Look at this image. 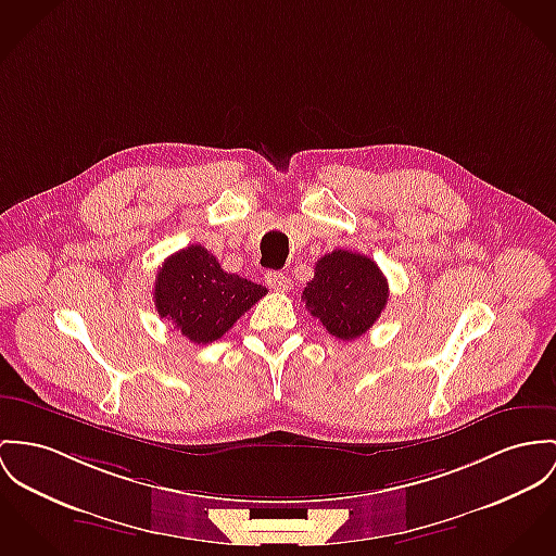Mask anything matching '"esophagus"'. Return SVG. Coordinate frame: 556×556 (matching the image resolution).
<instances>
[{"mask_svg": "<svg viewBox=\"0 0 556 556\" xmlns=\"http://www.w3.org/2000/svg\"><path fill=\"white\" fill-rule=\"evenodd\" d=\"M264 281H266V286H268L270 290H275V292H286V290L290 288V277L283 275V273H279V270L266 273Z\"/></svg>", "mask_w": 556, "mask_h": 556, "instance_id": "1", "label": "esophagus"}]
</instances>
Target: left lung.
<instances>
[{
    "mask_svg": "<svg viewBox=\"0 0 556 556\" xmlns=\"http://www.w3.org/2000/svg\"><path fill=\"white\" fill-rule=\"evenodd\" d=\"M387 299L389 286L377 262L346 250L319 257L315 277L302 292L308 313L341 341L366 334L381 317Z\"/></svg>",
    "mask_w": 556,
    "mask_h": 556,
    "instance_id": "left-lung-1",
    "label": "left lung"
}]
</instances>
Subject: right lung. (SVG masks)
I'll return each instance as SVG.
<instances>
[{"instance_id": "add662e5", "label": "right lung", "mask_w": 556, "mask_h": 556, "mask_svg": "<svg viewBox=\"0 0 556 556\" xmlns=\"http://www.w3.org/2000/svg\"><path fill=\"white\" fill-rule=\"evenodd\" d=\"M264 294L266 288L226 273L203 245H190L159 268L154 304L181 337L210 344L222 339Z\"/></svg>"}]
</instances>
